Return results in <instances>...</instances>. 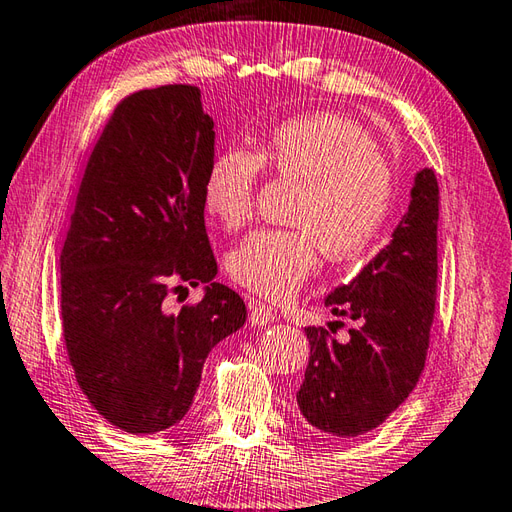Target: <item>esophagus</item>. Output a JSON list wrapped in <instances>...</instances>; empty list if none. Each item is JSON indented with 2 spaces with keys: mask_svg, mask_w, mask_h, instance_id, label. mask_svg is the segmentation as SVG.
I'll return each instance as SVG.
<instances>
[{
  "mask_svg": "<svg viewBox=\"0 0 512 512\" xmlns=\"http://www.w3.org/2000/svg\"><path fill=\"white\" fill-rule=\"evenodd\" d=\"M248 310H250V314H248V323L250 325H259V328H262V325H268L270 321L275 319L273 308L266 306V303H259L257 299H253V301L248 303Z\"/></svg>",
  "mask_w": 512,
  "mask_h": 512,
  "instance_id": "obj_1",
  "label": "esophagus"
}]
</instances>
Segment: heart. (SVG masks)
Returning <instances> with one entry per match:
<instances>
[{"label": "heart", "instance_id": "heart-1", "mask_svg": "<svg viewBox=\"0 0 512 512\" xmlns=\"http://www.w3.org/2000/svg\"><path fill=\"white\" fill-rule=\"evenodd\" d=\"M299 182L290 224L244 237L226 257L235 284L259 297L284 301L317 268V246L328 259H350L374 242L396 195V180L374 138L339 114L317 112L277 125L257 154L228 147L204 176V206L226 228L253 217L259 169Z\"/></svg>", "mask_w": 512, "mask_h": 512}]
</instances>
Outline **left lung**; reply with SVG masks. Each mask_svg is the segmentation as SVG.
Returning a JSON list of instances; mask_svg holds the SVG:
<instances>
[{"label":"left lung","mask_w":512,"mask_h":512,"mask_svg":"<svg viewBox=\"0 0 512 512\" xmlns=\"http://www.w3.org/2000/svg\"><path fill=\"white\" fill-rule=\"evenodd\" d=\"M440 191L433 169L416 173L407 213L389 244L325 306L350 317L345 341L334 325L306 328L310 361L297 402L312 427L356 438L383 424L416 387L429 350L438 286Z\"/></svg>","instance_id":"1"}]
</instances>
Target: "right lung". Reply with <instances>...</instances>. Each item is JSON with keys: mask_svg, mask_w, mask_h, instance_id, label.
I'll use <instances>...</instances> for the list:
<instances>
[{"mask_svg": "<svg viewBox=\"0 0 512 512\" xmlns=\"http://www.w3.org/2000/svg\"><path fill=\"white\" fill-rule=\"evenodd\" d=\"M213 156L195 85L140 90L118 103L76 195L59 259L63 339L83 394L127 433L187 416L206 356L246 321L242 297L215 281L204 228ZM178 280L205 295L173 313Z\"/></svg>", "mask_w": 512, "mask_h": 512, "instance_id": "add662e5", "label": "right lung"}]
</instances>
